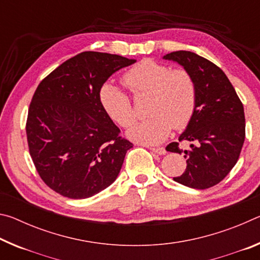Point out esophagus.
Returning <instances> with one entry per match:
<instances>
[{"label": "esophagus", "mask_w": 260, "mask_h": 260, "mask_svg": "<svg viewBox=\"0 0 260 260\" xmlns=\"http://www.w3.org/2000/svg\"><path fill=\"white\" fill-rule=\"evenodd\" d=\"M151 151L157 153V155H165V153H166L165 148H161V147H159V148H151Z\"/></svg>", "instance_id": "obj_1"}]
</instances>
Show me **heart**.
Instances as JSON below:
<instances>
[{"instance_id": "obj_1", "label": "heart", "mask_w": 260, "mask_h": 260, "mask_svg": "<svg viewBox=\"0 0 260 260\" xmlns=\"http://www.w3.org/2000/svg\"><path fill=\"white\" fill-rule=\"evenodd\" d=\"M122 83L136 98L150 95L147 120L134 125L128 136L147 144L161 143L172 128L183 129L196 110L197 86L191 73L184 69L173 70L166 64L143 59L122 77ZM100 102L104 112L124 128L136 120L131 96L110 83L100 90Z\"/></svg>"}]
</instances>
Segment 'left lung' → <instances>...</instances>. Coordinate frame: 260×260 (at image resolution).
<instances>
[{
	"instance_id": "obj_1",
	"label": "left lung",
	"mask_w": 260,
	"mask_h": 260,
	"mask_svg": "<svg viewBox=\"0 0 260 260\" xmlns=\"http://www.w3.org/2000/svg\"><path fill=\"white\" fill-rule=\"evenodd\" d=\"M178 61L191 73L197 86L193 116L179 142L167 151L184 152L186 171L174 181L183 186L206 189L218 184L235 166L245 139V117L241 100L226 74L212 61L195 52L179 50L164 56ZM187 140L191 149L183 152L178 143Z\"/></svg>"
}]
</instances>
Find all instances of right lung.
Listing matches in <instances>:
<instances>
[{
	"instance_id": "right-lung-1",
	"label": "right lung",
	"mask_w": 260,
	"mask_h": 260,
	"mask_svg": "<svg viewBox=\"0 0 260 260\" xmlns=\"http://www.w3.org/2000/svg\"><path fill=\"white\" fill-rule=\"evenodd\" d=\"M133 63L119 55L83 51L39 83L26 120L29 155L43 182L59 195L88 199L117 179L133 143L104 112L100 90L114 72Z\"/></svg>"
}]
</instances>
